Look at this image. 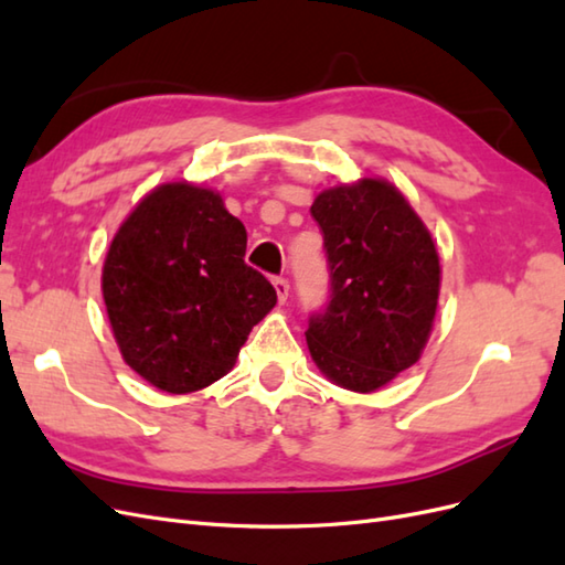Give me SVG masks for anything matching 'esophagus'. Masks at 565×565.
<instances>
[{
	"label": "esophagus",
	"mask_w": 565,
	"mask_h": 565,
	"mask_svg": "<svg viewBox=\"0 0 565 565\" xmlns=\"http://www.w3.org/2000/svg\"><path fill=\"white\" fill-rule=\"evenodd\" d=\"M273 287H276L278 301L285 303V301H287V295H289V282H287L285 278H276V280H273Z\"/></svg>",
	"instance_id": "esophagus-1"
}]
</instances>
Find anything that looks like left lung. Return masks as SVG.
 I'll return each mask as SVG.
<instances>
[{
    "mask_svg": "<svg viewBox=\"0 0 565 565\" xmlns=\"http://www.w3.org/2000/svg\"><path fill=\"white\" fill-rule=\"evenodd\" d=\"M311 216L328 252L332 297L306 330L332 384L374 393L413 367L434 330L440 256L413 204L382 177L324 188Z\"/></svg>",
    "mask_w": 565,
    "mask_h": 565,
    "instance_id": "8db88e82",
    "label": "left lung"
}]
</instances>
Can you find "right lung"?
<instances>
[{
	"label": "right lung",
	"mask_w": 565,
	"mask_h": 565,
	"mask_svg": "<svg viewBox=\"0 0 565 565\" xmlns=\"http://www.w3.org/2000/svg\"><path fill=\"white\" fill-rule=\"evenodd\" d=\"M247 231L218 191L152 188L113 235L100 292L122 361L164 393H193L233 370L278 297L245 264Z\"/></svg>",
	"instance_id": "obj_1"
}]
</instances>
